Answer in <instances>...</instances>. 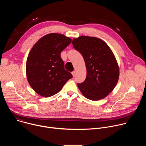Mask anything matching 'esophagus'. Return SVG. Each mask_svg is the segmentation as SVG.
Returning <instances> with one entry per match:
<instances>
[{
    "label": "esophagus",
    "mask_w": 146,
    "mask_h": 146,
    "mask_svg": "<svg viewBox=\"0 0 146 146\" xmlns=\"http://www.w3.org/2000/svg\"><path fill=\"white\" fill-rule=\"evenodd\" d=\"M72 74L73 76V77H74V76H75V75H76V72H75V71L72 72Z\"/></svg>",
    "instance_id": "esophagus-1"
}]
</instances>
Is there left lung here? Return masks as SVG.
Here are the masks:
<instances>
[{
	"label": "left lung",
	"mask_w": 146,
	"mask_h": 146,
	"mask_svg": "<svg viewBox=\"0 0 146 146\" xmlns=\"http://www.w3.org/2000/svg\"><path fill=\"white\" fill-rule=\"evenodd\" d=\"M74 49L82 55L87 77L77 86L86 98L98 100L106 97L115 87L119 78L116 59L108 45L102 40L86 36L74 38Z\"/></svg>",
	"instance_id": "8db88e82"
}]
</instances>
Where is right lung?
<instances>
[{
	"mask_svg": "<svg viewBox=\"0 0 146 146\" xmlns=\"http://www.w3.org/2000/svg\"><path fill=\"white\" fill-rule=\"evenodd\" d=\"M72 39L59 33H50L40 38L31 49L27 60L29 84L38 95L50 97L59 92L73 77L65 69L60 52Z\"/></svg>",
	"mask_w": 146,
	"mask_h": 146,
	"instance_id": "1",
	"label": "right lung"
}]
</instances>
